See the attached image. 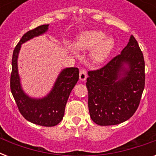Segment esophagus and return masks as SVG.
<instances>
[{
  "instance_id": "1",
  "label": "esophagus",
  "mask_w": 156,
  "mask_h": 156,
  "mask_svg": "<svg viewBox=\"0 0 156 156\" xmlns=\"http://www.w3.org/2000/svg\"><path fill=\"white\" fill-rule=\"evenodd\" d=\"M87 70L84 69H80V72H79V78H80V80L84 81L87 79Z\"/></svg>"
}]
</instances>
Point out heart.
Listing matches in <instances>:
<instances>
[{"instance_id": "1", "label": "heart", "mask_w": 156, "mask_h": 156, "mask_svg": "<svg viewBox=\"0 0 156 156\" xmlns=\"http://www.w3.org/2000/svg\"><path fill=\"white\" fill-rule=\"evenodd\" d=\"M78 49H92L91 57L95 62L100 63L106 60L115 47L113 38L106 37L101 30H87L78 35L75 42Z\"/></svg>"}]
</instances>
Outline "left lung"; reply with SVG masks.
Wrapping results in <instances>:
<instances>
[{
  "instance_id": "obj_1",
  "label": "left lung",
  "mask_w": 156,
  "mask_h": 156,
  "mask_svg": "<svg viewBox=\"0 0 156 156\" xmlns=\"http://www.w3.org/2000/svg\"><path fill=\"white\" fill-rule=\"evenodd\" d=\"M86 85L89 112L95 124L118 125L133 116L145 87V61L133 35L121 54L102 68L88 71Z\"/></svg>"
}]
</instances>
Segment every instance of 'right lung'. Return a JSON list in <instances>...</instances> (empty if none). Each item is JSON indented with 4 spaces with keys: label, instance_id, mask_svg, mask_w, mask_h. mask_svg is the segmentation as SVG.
Masks as SVG:
<instances>
[{
    "label": "right lung",
    "instance_id": "right-lung-1",
    "mask_svg": "<svg viewBox=\"0 0 156 156\" xmlns=\"http://www.w3.org/2000/svg\"><path fill=\"white\" fill-rule=\"evenodd\" d=\"M48 25H41L23 35L16 45L12 57L10 90L20 113L26 120L39 126H55L63 119L66 103L71 90L79 78L78 68H66L61 71L51 92L42 99H32L23 92L18 73V56L21 44L45 33Z\"/></svg>",
    "mask_w": 156,
    "mask_h": 156
}]
</instances>
